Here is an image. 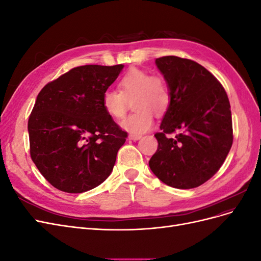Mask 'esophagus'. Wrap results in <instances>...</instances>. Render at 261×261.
<instances>
[{
	"label": "esophagus",
	"mask_w": 261,
	"mask_h": 261,
	"mask_svg": "<svg viewBox=\"0 0 261 261\" xmlns=\"http://www.w3.org/2000/svg\"><path fill=\"white\" fill-rule=\"evenodd\" d=\"M128 138L130 139V140H134V141H136V140H139L140 138H141V135H130L128 136Z\"/></svg>",
	"instance_id": "obj_1"
}]
</instances>
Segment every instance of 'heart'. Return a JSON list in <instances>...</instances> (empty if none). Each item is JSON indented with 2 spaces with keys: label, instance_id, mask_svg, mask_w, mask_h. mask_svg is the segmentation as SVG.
<instances>
[{
  "label": "heart",
  "instance_id": "1",
  "mask_svg": "<svg viewBox=\"0 0 261 261\" xmlns=\"http://www.w3.org/2000/svg\"><path fill=\"white\" fill-rule=\"evenodd\" d=\"M136 110L121 123V127L132 135H141L153 124V113L162 115L171 102L168 84L159 75L132 68L118 82V91L108 89L102 94V108L112 118H122L127 111L128 102Z\"/></svg>",
  "mask_w": 261,
  "mask_h": 261
}]
</instances>
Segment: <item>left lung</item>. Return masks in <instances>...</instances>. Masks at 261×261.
<instances>
[{
    "label": "left lung",
    "mask_w": 261,
    "mask_h": 261,
    "mask_svg": "<svg viewBox=\"0 0 261 261\" xmlns=\"http://www.w3.org/2000/svg\"><path fill=\"white\" fill-rule=\"evenodd\" d=\"M155 65L168 84L171 102L155 134L149 161L153 174L179 189L198 187L223 164L233 144L231 106L217 78L198 63L162 57ZM180 133L174 139L167 133Z\"/></svg>",
    "instance_id": "left-lung-1"
}]
</instances>
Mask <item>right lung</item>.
Segmentation results:
<instances>
[{"instance_id":"add662e5","label":"right lung","mask_w":261,"mask_h":261,"mask_svg":"<svg viewBox=\"0 0 261 261\" xmlns=\"http://www.w3.org/2000/svg\"><path fill=\"white\" fill-rule=\"evenodd\" d=\"M123 67L78 66L39 92L28 121L30 155L60 191L84 193L111 174L127 133L105 112L101 100Z\"/></svg>"}]
</instances>
